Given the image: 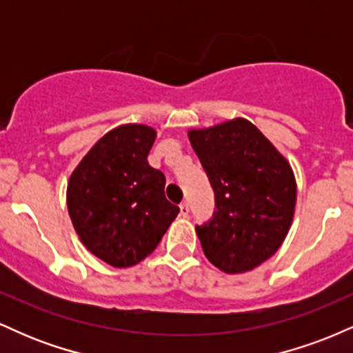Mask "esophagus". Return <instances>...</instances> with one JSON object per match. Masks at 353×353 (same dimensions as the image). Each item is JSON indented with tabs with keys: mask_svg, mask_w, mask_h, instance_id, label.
I'll return each instance as SVG.
<instances>
[{
	"mask_svg": "<svg viewBox=\"0 0 353 353\" xmlns=\"http://www.w3.org/2000/svg\"><path fill=\"white\" fill-rule=\"evenodd\" d=\"M179 208H181V216L188 217L189 216V204H188V202H182Z\"/></svg>",
	"mask_w": 353,
	"mask_h": 353,
	"instance_id": "obj_1",
	"label": "esophagus"
}]
</instances>
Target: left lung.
I'll use <instances>...</instances> for the list:
<instances>
[{
  "instance_id": "8db88e82",
  "label": "left lung",
  "mask_w": 353,
  "mask_h": 353,
  "mask_svg": "<svg viewBox=\"0 0 353 353\" xmlns=\"http://www.w3.org/2000/svg\"><path fill=\"white\" fill-rule=\"evenodd\" d=\"M216 196V209L196 225L202 250L217 269L242 274L261 265L292 224L294 172L270 141L247 119L189 131Z\"/></svg>"
}]
</instances>
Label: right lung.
Masks as SVG:
<instances>
[{"mask_svg":"<svg viewBox=\"0 0 353 353\" xmlns=\"http://www.w3.org/2000/svg\"><path fill=\"white\" fill-rule=\"evenodd\" d=\"M156 131L125 124L101 137L68 184V210L83 244L112 267L154 252L179 208L165 199L164 174L148 164Z\"/></svg>","mask_w":353,"mask_h":353,"instance_id":"obj_1","label":"right lung"}]
</instances>
